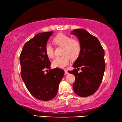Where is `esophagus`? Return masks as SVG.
Here are the masks:
<instances>
[{"label": "esophagus", "mask_w": 122, "mask_h": 122, "mask_svg": "<svg viewBox=\"0 0 122 122\" xmlns=\"http://www.w3.org/2000/svg\"><path fill=\"white\" fill-rule=\"evenodd\" d=\"M65 75H67V74H68V72L67 71H66V70H65Z\"/></svg>", "instance_id": "esophagus-1"}]
</instances>
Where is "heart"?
Instances as JSON below:
<instances>
[{"instance_id":"b5f03b06","label":"heart","mask_w":122,"mask_h":122,"mask_svg":"<svg viewBox=\"0 0 122 122\" xmlns=\"http://www.w3.org/2000/svg\"><path fill=\"white\" fill-rule=\"evenodd\" d=\"M53 42L56 46L63 47L62 56L56 57L52 62L53 67L62 68L68 65L71 58L75 60L79 56L81 51V45L80 41L72 39L71 36L65 34H59L53 39ZM45 53L49 58L52 59L54 56V50L52 44L46 43L45 47Z\"/></svg>"}]
</instances>
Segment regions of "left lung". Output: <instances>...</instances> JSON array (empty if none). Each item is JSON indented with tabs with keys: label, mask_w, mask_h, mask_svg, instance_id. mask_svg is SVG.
Returning <instances> with one entry per match:
<instances>
[{
	"label": "left lung",
	"mask_w": 122,
	"mask_h": 122,
	"mask_svg": "<svg viewBox=\"0 0 122 122\" xmlns=\"http://www.w3.org/2000/svg\"><path fill=\"white\" fill-rule=\"evenodd\" d=\"M75 35L81 45V51L68 73L75 76L73 88L76 95L87 97L95 92L100 86L106 68L104 51L98 39L83 29H76ZM80 69L82 71L78 73Z\"/></svg>",
	"instance_id": "obj_1"
}]
</instances>
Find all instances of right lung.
I'll return each instance as SVG.
<instances>
[{"label":"right lung","instance_id":"add662e5","mask_svg":"<svg viewBox=\"0 0 122 122\" xmlns=\"http://www.w3.org/2000/svg\"><path fill=\"white\" fill-rule=\"evenodd\" d=\"M53 33L36 34L25 44L20 55L21 76L27 89L35 98L45 101L56 96L65 74L58 68L50 69L51 62L45 53V45Z\"/></svg>","mask_w":122,"mask_h":122}]
</instances>
